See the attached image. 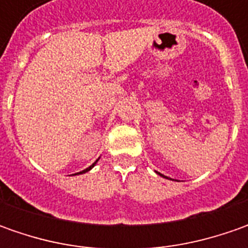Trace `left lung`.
I'll use <instances>...</instances> for the list:
<instances>
[{
    "label": "left lung",
    "mask_w": 248,
    "mask_h": 248,
    "mask_svg": "<svg viewBox=\"0 0 248 248\" xmlns=\"http://www.w3.org/2000/svg\"><path fill=\"white\" fill-rule=\"evenodd\" d=\"M158 175L160 176H163V178H167V179H171V178H168V176H166V175H163V174H160V172H157Z\"/></svg>",
    "instance_id": "1"
}]
</instances>
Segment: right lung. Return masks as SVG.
Masks as SVG:
<instances>
[{"mask_svg": "<svg viewBox=\"0 0 248 248\" xmlns=\"http://www.w3.org/2000/svg\"><path fill=\"white\" fill-rule=\"evenodd\" d=\"M96 163H98V160H96V161H95V163H93L92 166H90V167H88V168H85V170H82L81 172H77V174H84V172H88V171H90L91 168H93V166H95ZM77 174H73V175H77Z\"/></svg>", "mask_w": 248, "mask_h": 248, "instance_id": "add662e5", "label": "right lung"}]
</instances>
